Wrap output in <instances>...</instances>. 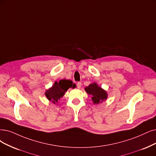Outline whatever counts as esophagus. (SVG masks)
Segmentation results:
<instances>
[{
	"instance_id": "obj_1",
	"label": "esophagus",
	"mask_w": 156,
	"mask_h": 156,
	"mask_svg": "<svg viewBox=\"0 0 156 156\" xmlns=\"http://www.w3.org/2000/svg\"><path fill=\"white\" fill-rule=\"evenodd\" d=\"M81 86H82V83L80 82H78L77 83V87H78V89H80V87H81Z\"/></svg>"
}]
</instances>
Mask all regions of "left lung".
Masks as SVG:
<instances>
[{
  "instance_id": "obj_1",
  "label": "left lung",
  "mask_w": 156,
  "mask_h": 156,
  "mask_svg": "<svg viewBox=\"0 0 156 156\" xmlns=\"http://www.w3.org/2000/svg\"><path fill=\"white\" fill-rule=\"evenodd\" d=\"M85 89L89 94L92 96V100L94 104H98L107 99V94L106 91L98 87L96 83L90 84Z\"/></svg>"
}]
</instances>
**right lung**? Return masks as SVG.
Instances as JSON below:
<instances>
[{
  "instance_id": "right-lung-1",
  "label": "right lung",
  "mask_w": 156,
  "mask_h": 156,
  "mask_svg": "<svg viewBox=\"0 0 156 156\" xmlns=\"http://www.w3.org/2000/svg\"><path fill=\"white\" fill-rule=\"evenodd\" d=\"M75 88L76 85L73 84L71 80H61L58 82H55L53 87L46 91L45 96L48 99L52 101L54 103L58 101L60 98L64 95L69 88Z\"/></svg>"
}]
</instances>
